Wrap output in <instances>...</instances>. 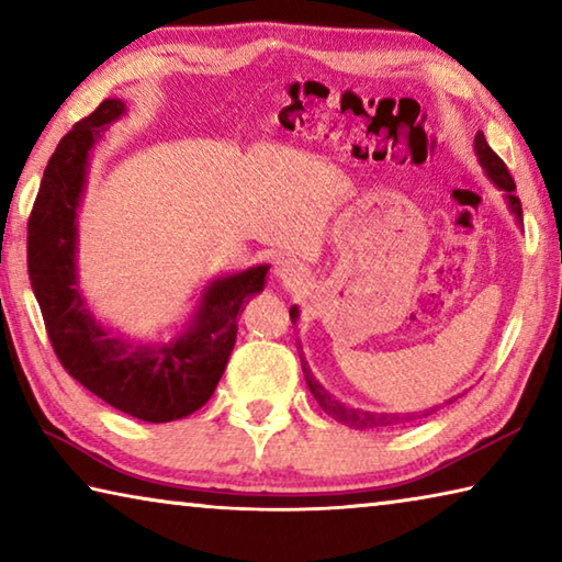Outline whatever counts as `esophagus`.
I'll list each match as a JSON object with an SVG mask.
<instances>
[{"label":"esophagus","instance_id":"obj_1","mask_svg":"<svg viewBox=\"0 0 562 562\" xmlns=\"http://www.w3.org/2000/svg\"><path fill=\"white\" fill-rule=\"evenodd\" d=\"M274 274L282 278V282H288L290 288H297L304 280V268L294 258H280L274 262Z\"/></svg>","mask_w":562,"mask_h":562}]
</instances>
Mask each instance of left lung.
<instances>
[{
    "label": "left lung",
    "mask_w": 562,
    "mask_h": 562,
    "mask_svg": "<svg viewBox=\"0 0 562 562\" xmlns=\"http://www.w3.org/2000/svg\"><path fill=\"white\" fill-rule=\"evenodd\" d=\"M475 156H479L481 166L486 168V173L491 176L493 183H496L501 190H506L510 211L516 213V217L522 225V207H520V198L516 195V183H513L506 164H503V160L496 154H493L491 146L486 144L483 133H475ZM297 317H300L297 307H290V319L294 322ZM300 361H302L304 379H307V386H310L312 396L317 398V404L325 408V412L331 418H337V422L347 424V426H355V429H392V426H402V424L414 422V418H424V416H429V414L436 412V406L431 408V412L426 408V412H422V414H374V412H364V408H349L347 404H341L339 398L331 396L327 389L322 386L315 376H312L307 361H304L302 357H300Z\"/></svg>",
    "instance_id": "1"
}]
</instances>
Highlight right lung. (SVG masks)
<instances>
[{
  "instance_id": "right-lung-1",
  "label": "right lung",
  "mask_w": 562,
  "mask_h": 562,
  "mask_svg": "<svg viewBox=\"0 0 562 562\" xmlns=\"http://www.w3.org/2000/svg\"><path fill=\"white\" fill-rule=\"evenodd\" d=\"M121 113L123 103L106 99L59 140L26 225V268L66 372L119 412L164 424L198 412L213 396L235 347L237 315L245 300L265 288L268 265L215 280L193 325L168 345H131L91 317L76 290V207L89 150Z\"/></svg>"
}]
</instances>
